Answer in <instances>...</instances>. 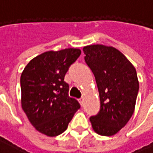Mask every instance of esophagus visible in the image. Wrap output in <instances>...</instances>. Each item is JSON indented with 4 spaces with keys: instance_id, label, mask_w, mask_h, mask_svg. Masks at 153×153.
Wrapping results in <instances>:
<instances>
[{
    "instance_id": "1",
    "label": "esophagus",
    "mask_w": 153,
    "mask_h": 153,
    "mask_svg": "<svg viewBox=\"0 0 153 153\" xmlns=\"http://www.w3.org/2000/svg\"><path fill=\"white\" fill-rule=\"evenodd\" d=\"M79 103L81 104V105H83V98H80V99H79Z\"/></svg>"
}]
</instances>
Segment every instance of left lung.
<instances>
[{"mask_svg": "<svg viewBox=\"0 0 153 153\" xmlns=\"http://www.w3.org/2000/svg\"><path fill=\"white\" fill-rule=\"evenodd\" d=\"M99 92L101 108L90 117L97 134L112 136L128 123L134 111L139 83L134 66L116 48L102 44L83 48Z\"/></svg>", "mask_w": 153, "mask_h": 153, "instance_id": "obj_1", "label": "left lung"}]
</instances>
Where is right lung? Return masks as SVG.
Returning a JSON list of instances; mask_svg holds the SVG:
<instances>
[{
    "label": "right lung",
    "instance_id": "add662e5",
    "mask_svg": "<svg viewBox=\"0 0 153 153\" xmlns=\"http://www.w3.org/2000/svg\"><path fill=\"white\" fill-rule=\"evenodd\" d=\"M81 54L79 48L48 51L32 59L20 77L21 106L36 130L48 137L62 134L79 103L68 96L65 75Z\"/></svg>",
    "mask_w": 153,
    "mask_h": 153
}]
</instances>
